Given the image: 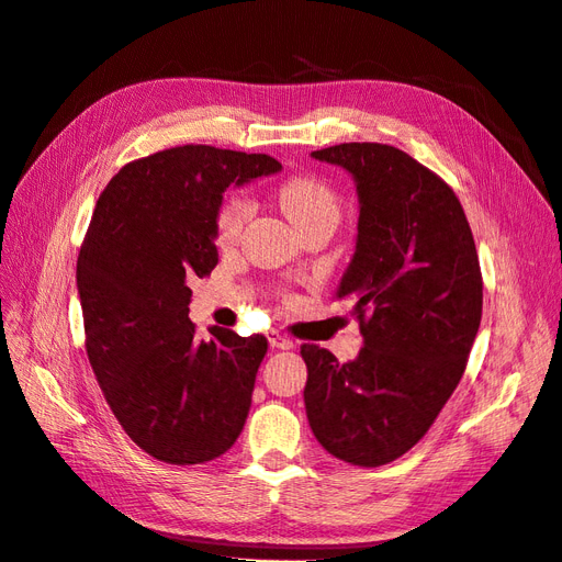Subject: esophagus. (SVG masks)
Segmentation results:
<instances>
[{
	"label": "esophagus",
	"instance_id": "34e87169",
	"mask_svg": "<svg viewBox=\"0 0 562 562\" xmlns=\"http://www.w3.org/2000/svg\"><path fill=\"white\" fill-rule=\"evenodd\" d=\"M269 347L271 349H293V342L291 339H285L283 335H279L277 330L269 333Z\"/></svg>",
	"mask_w": 562,
	"mask_h": 562
}]
</instances>
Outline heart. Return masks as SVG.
<instances>
[{
    "instance_id": "1",
    "label": "heart",
    "mask_w": 562,
    "mask_h": 562,
    "mask_svg": "<svg viewBox=\"0 0 562 562\" xmlns=\"http://www.w3.org/2000/svg\"><path fill=\"white\" fill-rule=\"evenodd\" d=\"M277 201L288 220L302 232L316 223H337L339 203L330 187L312 176H295L279 184ZM250 215V203L244 196H232L217 213V241L229 244L239 236Z\"/></svg>"
}]
</instances>
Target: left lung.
<instances>
[{
    "label": "left lung",
    "instance_id": "left-lung-1",
    "mask_svg": "<svg viewBox=\"0 0 562 562\" xmlns=\"http://www.w3.org/2000/svg\"><path fill=\"white\" fill-rule=\"evenodd\" d=\"M312 157L345 168L359 234L337 300H351L363 347L339 363L302 345L304 407L318 443L353 467L389 464L429 431L464 375L483 279L462 203L405 151L342 143Z\"/></svg>",
    "mask_w": 562,
    "mask_h": 562
}]
</instances>
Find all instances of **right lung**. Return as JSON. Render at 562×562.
I'll list each match as a JSON object with an SVG mask.
<instances>
[{
    "label": "right lung",
    "mask_w": 562,
    "mask_h": 562,
    "mask_svg": "<svg viewBox=\"0 0 562 562\" xmlns=\"http://www.w3.org/2000/svg\"><path fill=\"white\" fill-rule=\"evenodd\" d=\"M279 171L267 155L182 145L126 164L95 203L77 258L87 353L119 424L159 462H211L244 429L267 339L199 337L187 281L217 265L227 187Z\"/></svg>",
    "instance_id": "right-lung-1"
}]
</instances>
